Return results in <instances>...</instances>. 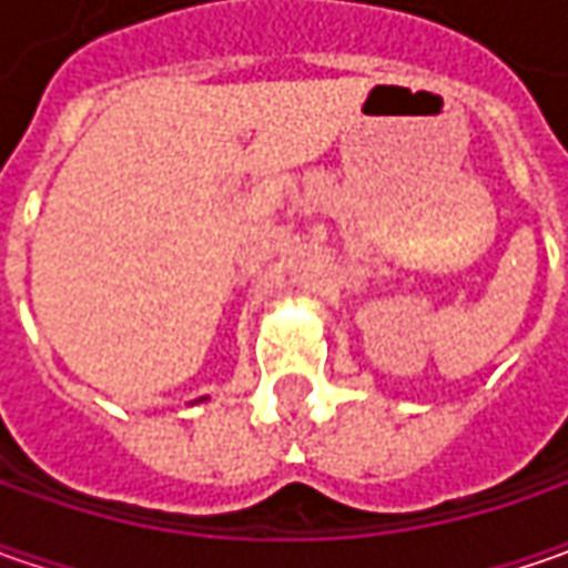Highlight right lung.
I'll return each instance as SVG.
<instances>
[{"instance_id":"right-lung-1","label":"right lung","mask_w":568,"mask_h":568,"mask_svg":"<svg viewBox=\"0 0 568 568\" xmlns=\"http://www.w3.org/2000/svg\"><path fill=\"white\" fill-rule=\"evenodd\" d=\"M199 402H207V398H199ZM199 402H192V404H199Z\"/></svg>"}]
</instances>
